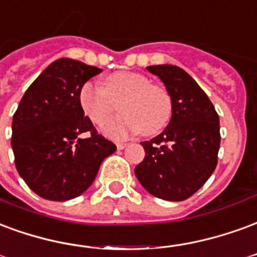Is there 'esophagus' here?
I'll use <instances>...</instances> for the list:
<instances>
[{"label": "esophagus", "mask_w": 257, "mask_h": 257, "mask_svg": "<svg viewBox=\"0 0 257 257\" xmlns=\"http://www.w3.org/2000/svg\"><path fill=\"white\" fill-rule=\"evenodd\" d=\"M116 147H117L119 151H121V149H124V148L127 147V142H117V144H116Z\"/></svg>", "instance_id": "esophagus-1"}]
</instances>
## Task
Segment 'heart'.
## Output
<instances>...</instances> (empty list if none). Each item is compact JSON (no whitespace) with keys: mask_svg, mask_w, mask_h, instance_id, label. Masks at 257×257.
Instances as JSON below:
<instances>
[{"mask_svg":"<svg viewBox=\"0 0 257 257\" xmlns=\"http://www.w3.org/2000/svg\"><path fill=\"white\" fill-rule=\"evenodd\" d=\"M120 101L124 112L106 124L104 133L113 138L138 133L156 136L172 115L171 95L162 86L152 85L145 75L119 71L104 79V87L86 82L79 90V104L90 120L104 126Z\"/></svg>","mask_w":257,"mask_h":257,"instance_id":"heart-1","label":"heart"}]
</instances>
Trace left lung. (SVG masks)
Segmentation results:
<instances>
[{"mask_svg": "<svg viewBox=\"0 0 257 257\" xmlns=\"http://www.w3.org/2000/svg\"><path fill=\"white\" fill-rule=\"evenodd\" d=\"M171 95V120L162 134L141 142L145 159L136 167L138 181L155 197L186 200L207 182L218 164L219 116L204 90L177 65L147 67Z\"/></svg>", "mask_w": 257, "mask_h": 257, "instance_id": "left-lung-1", "label": "left lung"}]
</instances>
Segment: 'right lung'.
<instances>
[{"label":"right lung","mask_w":257,"mask_h":257,"mask_svg":"<svg viewBox=\"0 0 257 257\" xmlns=\"http://www.w3.org/2000/svg\"><path fill=\"white\" fill-rule=\"evenodd\" d=\"M100 72L76 60H56L31 83L13 115L16 170L39 197L65 201L80 196L116 151L79 104L82 85Z\"/></svg>","instance_id":"obj_1"}]
</instances>
